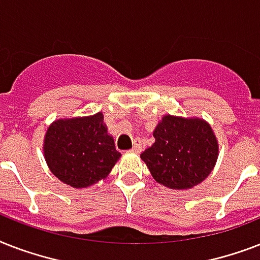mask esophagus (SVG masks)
Here are the masks:
<instances>
[{
    "label": "esophagus",
    "mask_w": 260,
    "mask_h": 260,
    "mask_svg": "<svg viewBox=\"0 0 260 260\" xmlns=\"http://www.w3.org/2000/svg\"><path fill=\"white\" fill-rule=\"evenodd\" d=\"M142 148H143V146H142V143H140V140H136L134 144V148H132V151H134V152H136V154H139V152H142Z\"/></svg>",
    "instance_id": "34e87169"
}]
</instances>
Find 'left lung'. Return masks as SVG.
<instances>
[{
	"instance_id": "obj_1",
	"label": "left lung",
	"mask_w": 260,
	"mask_h": 260,
	"mask_svg": "<svg viewBox=\"0 0 260 260\" xmlns=\"http://www.w3.org/2000/svg\"><path fill=\"white\" fill-rule=\"evenodd\" d=\"M155 143L140 158L160 185L174 190L201 183L218 158V142L209 122L166 114L154 131Z\"/></svg>"
}]
</instances>
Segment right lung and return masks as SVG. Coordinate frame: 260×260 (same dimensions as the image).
Wrapping results in <instances>:
<instances>
[{
  "label": "right lung",
  "mask_w": 260,
  "mask_h": 260,
  "mask_svg": "<svg viewBox=\"0 0 260 260\" xmlns=\"http://www.w3.org/2000/svg\"><path fill=\"white\" fill-rule=\"evenodd\" d=\"M43 152L51 173L75 189L105 179L121 156L102 112L55 120L46 132Z\"/></svg>",
  "instance_id": "1"
}]
</instances>
